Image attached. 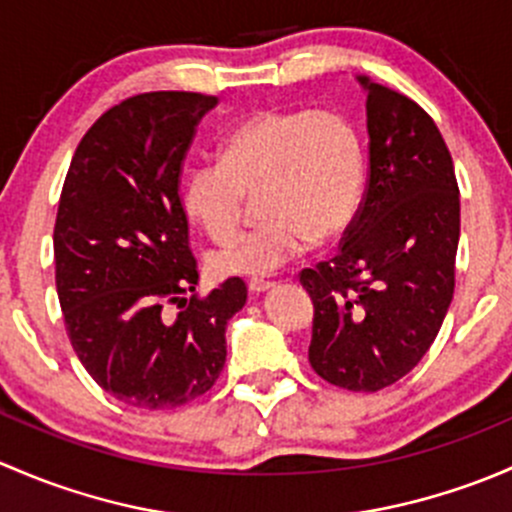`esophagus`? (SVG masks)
<instances>
[{
  "mask_svg": "<svg viewBox=\"0 0 512 512\" xmlns=\"http://www.w3.org/2000/svg\"><path fill=\"white\" fill-rule=\"evenodd\" d=\"M273 286H276V283L266 281V278H251V281H249V291L251 293H263V291H268V288H273Z\"/></svg>",
  "mask_w": 512,
  "mask_h": 512,
  "instance_id": "esophagus-1",
  "label": "esophagus"
}]
</instances>
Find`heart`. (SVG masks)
<instances>
[{"label": "heart", "mask_w": 512, "mask_h": 512, "mask_svg": "<svg viewBox=\"0 0 512 512\" xmlns=\"http://www.w3.org/2000/svg\"><path fill=\"white\" fill-rule=\"evenodd\" d=\"M367 147L340 113L256 110L219 140L184 177V209L217 244L239 231L246 197L263 188L261 226L212 256L224 276H268L318 241L355 224L365 199Z\"/></svg>", "instance_id": "heart-1"}]
</instances>
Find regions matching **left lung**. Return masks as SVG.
Returning <instances> with one entry per match:
<instances>
[{
  "label": "left lung",
  "mask_w": 512,
  "mask_h": 512,
  "mask_svg": "<svg viewBox=\"0 0 512 512\" xmlns=\"http://www.w3.org/2000/svg\"><path fill=\"white\" fill-rule=\"evenodd\" d=\"M367 88L370 170L355 224L330 261L298 273L313 300L310 367L379 392L419 365L456 286L461 204L451 152L421 105Z\"/></svg>",
  "instance_id": "1"
}]
</instances>
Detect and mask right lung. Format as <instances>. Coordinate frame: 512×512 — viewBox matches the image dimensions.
I'll list each match as a JSON object with an SVG mask.
<instances>
[{"instance_id":"obj_1","label":"right lung","mask_w":512,"mask_h":512,"mask_svg":"<svg viewBox=\"0 0 512 512\" xmlns=\"http://www.w3.org/2000/svg\"><path fill=\"white\" fill-rule=\"evenodd\" d=\"M217 103L189 91L125 98L88 128L63 179L54 226L63 325L86 372L128 407L160 412L207 394L226 362V323L249 293L239 276L194 291L179 177Z\"/></svg>"}]
</instances>
